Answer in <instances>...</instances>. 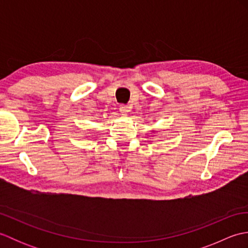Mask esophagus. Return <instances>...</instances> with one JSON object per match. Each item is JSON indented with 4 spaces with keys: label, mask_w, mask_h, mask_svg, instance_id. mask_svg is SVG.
<instances>
[{
    "label": "esophagus",
    "mask_w": 248,
    "mask_h": 248,
    "mask_svg": "<svg viewBox=\"0 0 248 248\" xmlns=\"http://www.w3.org/2000/svg\"><path fill=\"white\" fill-rule=\"evenodd\" d=\"M119 110L123 115H127L130 112V108L128 107V105H120Z\"/></svg>",
    "instance_id": "1"
}]
</instances>
